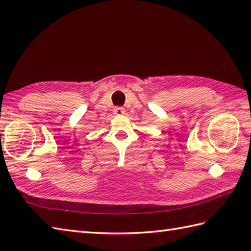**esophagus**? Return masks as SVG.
Returning a JSON list of instances; mask_svg holds the SVG:
<instances>
[{
	"label": "esophagus",
	"instance_id": "obj_1",
	"mask_svg": "<svg viewBox=\"0 0 251 251\" xmlns=\"http://www.w3.org/2000/svg\"><path fill=\"white\" fill-rule=\"evenodd\" d=\"M125 113V109L124 108H121V106H117V108L114 109V114L115 115H122Z\"/></svg>",
	"mask_w": 251,
	"mask_h": 251
}]
</instances>
